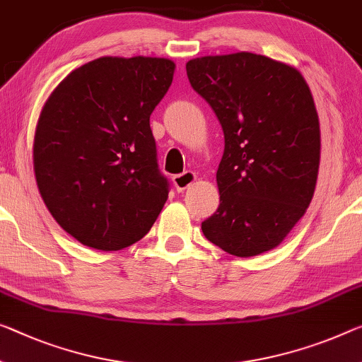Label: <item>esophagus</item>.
<instances>
[{"label": "esophagus", "instance_id": "esophagus-1", "mask_svg": "<svg viewBox=\"0 0 362 362\" xmlns=\"http://www.w3.org/2000/svg\"><path fill=\"white\" fill-rule=\"evenodd\" d=\"M194 181H196V175H194L192 171H185L182 175L173 176V185L176 187V191H180V192L185 191V189H187Z\"/></svg>", "mask_w": 362, "mask_h": 362}]
</instances>
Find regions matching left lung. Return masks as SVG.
Instances as JSON below:
<instances>
[{
	"label": "left lung",
	"mask_w": 362,
	"mask_h": 362,
	"mask_svg": "<svg viewBox=\"0 0 362 362\" xmlns=\"http://www.w3.org/2000/svg\"><path fill=\"white\" fill-rule=\"evenodd\" d=\"M186 71L225 136L220 205L204 235L236 257L270 251L315 191L320 126L308 82L293 66L247 52L191 59Z\"/></svg>",
	"instance_id": "1"
}]
</instances>
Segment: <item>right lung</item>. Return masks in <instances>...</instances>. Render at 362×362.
<instances>
[{
	"label": "right lung",
	"instance_id": "right-lung-1",
	"mask_svg": "<svg viewBox=\"0 0 362 362\" xmlns=\"http://www.w3.org/2000/svg\"><path fill=\"white\" fill-rule=\"evenodd\" d=\"M166 58L102 57L49 93L33 171L58 225L87 247L119 251L147 235L168 199L150 115L173 82Z\"/></svg>",
	"mask_w": 362,
	"mask_h": 362
}]
</instances>
